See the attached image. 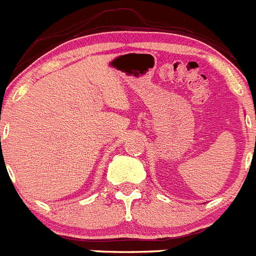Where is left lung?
<instances>
[{
  "mask_svg": "<svg viewBox=\"0 0 256 256\" xmlns=\"http://www.w3.org/2000/svg\"><path fill=\"white\" fill-rule=\"evenodd\" d=\"M255 142H256V136H255Z\"/></svg>",
  "mask_w": 256,
  "mask_h": 256,
  "instance_id": "obj_1",
  "label": "left lung"
}]
</instances>
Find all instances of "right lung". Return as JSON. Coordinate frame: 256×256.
Wrapping results in <instances>:
<instances>
[{
  "mask_svg": "<svg viewBox=\"0 0 256 256\" xmlns=\"http://www.w3.org/2000/svg\"><path fill=\"white\" fill-rule=\"evenodd\" d=\"M0 138H1V136H0Z\"/></svg>",
  "mask_w": 256,
  "mask_h": 256,
  "instance_id": "right-lung-1",
  "label": "right lung"
}]
</instances>
